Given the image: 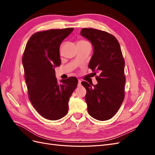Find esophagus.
Listing matches in <instances>:
<instances>
[{"mask_svg":"<svg viewBox=\"0 0 155 155\" xmlns=\"http://www.w3.org/2000/svg\"><path fill=\"white\" fill-rule=\"evenodd\" d=\"M81 83V81L80 80V79H78V86H80Z\"/></svg>","mask_w":155,"mask_h":155,"instance_id":"obj_1","label":"esophagus"}]
</instances>
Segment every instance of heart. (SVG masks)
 <instances>
[{
	"instance_id": "1",
	"label": "heart",
	"mask_w": 155,
	"mask_h": 155,
	"mask_svg": "<svg viewBox=\"0 0 155 155\" xmlns=\"http://www.w3.org/2000/svg\"><path fill=\"white\" fill-rule=\"evenodd\" d=\"M82 41H83V40H81V41H79L78 42H82Z\"/></svg>"
}]
</instances>
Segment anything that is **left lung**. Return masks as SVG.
<instances>
[{
  "label": "left lung",
  "instance_id": "obj_1",
  "mask_svg": "<svg viewBox=\"0 0 155 155\" xmlns=\"http://www.w3.org/2000/svg\"><path fill=\"white\" fill-rule=\"evenodd\" d=\"M81 35L93 46L88 68L100 74L95 85L81 83L87 90L88 112L97 120H109L118 112L125 97V61L120 45L114 36L104 31L83 28Z\"/></svg>",
  "mask_w": 155,
  "mask_h": 155
}]
</instances>
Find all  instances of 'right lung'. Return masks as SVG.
<instances>
[{
	"label": "right lung",
	"instance_id": "right-lung-1",
	"mask_svg": "<svg viewBox=\"0 0 155 155\" xmlns=\"http://www.w3.org/2000/svg\"><path fill=\"white\" fill-rule=\"evenodd\" d=\"M74 28L37 32L28 41L22 64L29 99L35 109L45 118L59 120L67 114L68 101L78 85V79L55 77V68L60 66L59 48Z\"/></svg>",
	"mask_w": 155,
	"mask_h": 155
}]
</instances>
